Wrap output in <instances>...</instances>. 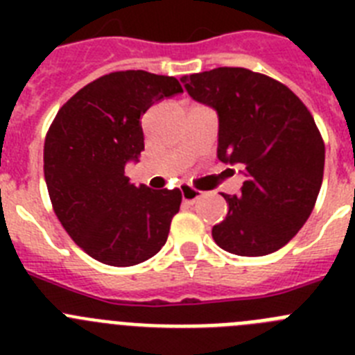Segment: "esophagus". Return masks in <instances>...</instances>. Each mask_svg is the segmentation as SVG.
I'll list each match as a JSON object with an SVG mask.
<instances>
[{
    "instance_id": "obj_1",
    "label": "esophagus",
    "mask_w": 355,
    "mask_h": 355,
    "mask_svg": "<svg viewBox=\"0 0 355 355\" xmlns=\"http://www.w3.org/2000/svg\"><path fill=\"white\" fill-rule=\"evenodd\" d=\"M200 196H202V192H199L196 188L188 187V184H181V197H183V200L188 202V205H193Z\"/></svg>"
}]
</instances>
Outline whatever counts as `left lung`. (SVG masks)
I'll return each mask as SVG.
<instances>
[{
	"instance_id": "8db88e82",
	"label": "left lung",
	"mask_w": 355,
	"mask_h": 355,
	"mask_svg": "<svg viewBox=\"0 0 355 355\" xmlns=\"http://www.w3.org/2000/svg\"><path fill=\"white\" fill-rule=\"evenodd\" d=\"M181 81L218 115V159L245 175L241 193L224 196L229 211L213 225V240L236 256L275 252L306 224L324 180L315 119L286 85L249 69L218 67Z\"/></svg>"
}]
</instances>
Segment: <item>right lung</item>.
Returning a JSON list of instances; mask_svg holds the SVG:
<instances>
[{
    "label": "right lung",
    "mask_w": 355,
    "mask_h": 355,
    "mask_svg": "<svg viewBox=\"0 0 355 355\" xmlns=\"http://www.w3.org/2000/svg\"><path fill=\"white\" fill-rule=\"evenodd\" d=\"M183 92L146 71L101 76L58 110L44 144V175L58 220L97 261L139 265L159 252L181 192L130 183L124 168L144 150L142 115Z\"/></svg>",
    "instance_id": "obj_1"
}]
</instances>
